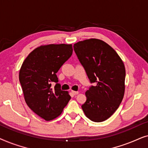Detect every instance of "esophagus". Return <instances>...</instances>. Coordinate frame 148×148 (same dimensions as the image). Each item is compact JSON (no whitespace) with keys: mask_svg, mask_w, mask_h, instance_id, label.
I'll list each match as a JSON object with an SVG mask.
<instances>
[{"mask_svg":"<svg viewBox=\"0 0 148 148\" xmlns=\"http://www.w3.org/2000/svg\"><path fill=\"white\" fill-rule=\"evenodd\" d=\"M71 94H73V95H77V94H79V92H75V91H72L71 92Z\"/></svg>","mask_w":148,"mask_h":148,"instance_id":"obj_1","label":"esophagus"}]
</instances>
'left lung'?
<instances>
[{
	"label": "left lung",
	"mask_w": 148,
	"mask_h": 148,
	"mask_svg": "<svg viewBox=\"0 0 148 148\" xmlns=\"http://www.w3.org/2000/svg\"><path fill=\"white\" fill-rule=\"evenodd\" d=\"M73 48L90 82L96 84L86 91L83 111L91 121L102 122L114 114L123 99L124 63L116 52L101 40H85Z\"/></svg>",
	"instance_id": "8db88e82"
}]
</instances>
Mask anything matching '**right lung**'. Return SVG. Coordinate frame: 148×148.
Listing matches in <instances>:
<instances>
[{"mask_svg":"<svg viewBox=\"0 0 148 148\" xmlns=\"http://www.w3.org/2000/svg\"><path fill=\"white\" fill-rule=\"evenodd\" d=\"M72 53V44L40 46L30 52L20 69L19 82L26 104L44 120L58 117L70 100L69 92L60 89L56 73ZM52 82L57 83L54 88Z\"/></svg>","mask_w":148,"mask_h":148,"instance_id":"add662e5","label":"right lung"}]
</instances>
